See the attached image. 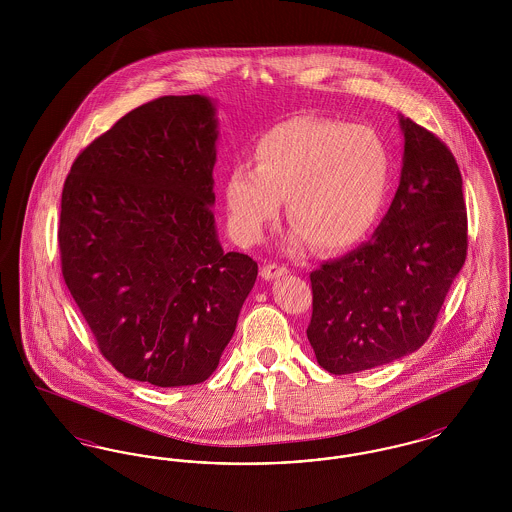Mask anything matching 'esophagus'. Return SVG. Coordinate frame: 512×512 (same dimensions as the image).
Here are the masks:
<instances>
[{
  "label": "esophagus",
  "instance_id": "1",
  "mask_svg": "<svg viewBox=\"0 0 512 512\" xmlns=\"http://www.w3.org/2000/svg\"><path fill=\"white\" fill-rule=\"evenodd\" d=\"M286 274H288V268L274 265V263H268V265L261 268V276H263L265 280H276V278L286 276Z\"/></svg>",
  "mask_w": 512,
  "mask_h": 512
}]
</instances>
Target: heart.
I'll return each instance as SVG.
<instances>
[{"instance_id": "1", "label": "heart", "mask_w": 512, "mask_h": 512, "mask_svg": "<svg viewBox=\"0 0 512 512\" xmlns=\"http://www.w3.org/2000/svg\"><path fill=\"white\" fill-rule=\"evenodd\" d=\"M390 184V149L374 128L297 117L257 142L255 167L230 169L224 205L236 240L255 244L288 197L290 244L315 240L324 251H341L376 228Z\"/></svg>"}]
</instances>
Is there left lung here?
<instances>
[{"mask_svg":"<svg viewBox=\"0 0 512 512\" xmlns=\"http://www.w3.org/2000/svg\"><path fill=\"white\" fill-rule=\"evenodd\" d=\"M401 180L370 242L311 272L307 338L318 365L351 374L388 365L430 338L466 259L459 165L438 136L399 117Z\"/></svg>","mask_w":512,"mask_h":512,"instance_id":"8db88e82","label":"left lung"}]
</instances>
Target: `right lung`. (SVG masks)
Instances as JSON below:
<instances>
[{"instance_id":"obj_1","label":"right lung","mask_w":512,"mask_h":512,"mask_svg":"<svg viewBox=\"0 0 512 512\" xmlns=\"http://www.w3.org/2000/svg\"><path fill=\"white\" fill-rule=\"evenodd\" d=\"M215 111L197 94L140 105L74 159L61 195L69 292L101 355L159 388L215 372L257 280L217 236Z\"/></svg>"}]
</instances>
